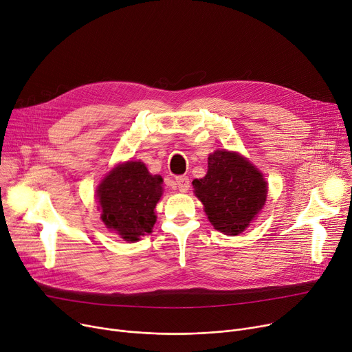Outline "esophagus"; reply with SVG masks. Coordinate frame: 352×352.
<instances>
[{
	"instance_id": "esophagus-1",
	"label": "esophagus",
	"mask_w": 352,
	"mask_h": 352,
	"mask_svg": "<svg viewBox=\"0 0 352 352\" xmlns=\"http://www.w3.org/2000/svg\"><path fill=\"white\" fill-rule=\"evenodd\" d=\"M176 184L180 192H187L190 188V180H188L187 176H177L176 177Z\"/></svg>"
}]
</instances>
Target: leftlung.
<instances>
[{"mask_svg":"<svg viewBox=\"0 0 352 352\" xmlns=\"http://www.w3.org/2000/svg\"><path fill=\"white\" fill-rule=\"evenodd\" d=\"M193 187L212 227L231 236L245 231L267 195V183L256 166L226 149L208 156L207 175L195 179Z\"/></svg>","mask_w":352,"mask_h":352,"instance_id":"1","label":"left lung"}]
</instances>
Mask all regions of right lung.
Here are the masks:
<instances>
[{
  "label": "right lung",
  "instance_id": "right-lung-1",
  "mask_svg": "<svg viewBox=\"0 0 352 352\" xmlns=\"http://www.w3.org/2000/svg\"><path fill=\"white\" fill-rule=\"evenodd\" d=\"M162 182L137 160H128L108 172L96 190L107 228L129 242L151 232L156 223L155 207L164 193Z\"/></svg>",
  "mask_w": 352,
  "mask_h": 352
}]
</instances>
